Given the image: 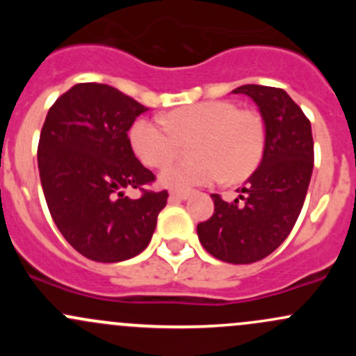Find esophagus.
I'll return each mask as SVG.
<instances>
[{
    "instance_id": "esophagus-1",
    "label": "esophagus",
    "mask_w": 356,
    "mask_h": 356,
    "mask_svg": "<svg viewBox=\"0 0 356 356\" xmlns=\"http://www.w3.org/2000/svg\"><path fill=\"white\" fill-rule=\"evenodd\" d=\"M188 198H189V191H172L170 193L172 201H181V200H188Z\"/></svg>"
}]
</instances>
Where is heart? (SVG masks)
I'll return each instance as SVG.
<instances>
[{"mask_svg":"<svg viewBox=\"0 0 356 356\" xmlns=\"http://www.w3.org/2000/svg\"><path fill=\"white\" fill-rule=\"evenodd\" d=\"M141 118L129 132L136 156L146 167L158 168L174 160L182 143L193 141L195 160L165 167L160 182L167 188L191 189L225 179L250 177L265 152V124L254 110L239 108L225 99L179 106L163 118Z\"/></svg>","mask_w":356,"mask_h":356,"instance_id":"obj_1","label":"heart"}]
</instances>
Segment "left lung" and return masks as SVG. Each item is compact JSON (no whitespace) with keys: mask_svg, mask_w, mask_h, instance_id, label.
I'll return each mask as SVG.
<instances>
[{"mask_svg":"<svg viewBox=\"0 0 356 356\" xmlns=\"http://www.w3.org/2000/svg\"><path fill=\"white\" fill-rule=\"evenodd\" d=\"M257 103L265 124V152L239 198L211 195L213 215L198 224V238L211 257L227 264H253L277 250L303 208L312 170L310 120L281 88L246 84L234 89Z\"/></svg>","mask_w":356,"mask_h":356,"instance_id":"1","label":"left lung"}]
</instances>
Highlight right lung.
I'll use <instances>...</instances> for the list:
<instances>
[{
    "label": "right lung",
    "mask_w": 356,
    "mask_h": 356,
    "mask_svg": "<svg viewBox=\"0 0 356 356\" xmlns=\"http://www.w3.org/2000/svg\"><path fill=\"white\" fill-rule=\"evenodd\" d=\"M148 110L118 89L82 82L46 115L38 145L42 193L72 248L102 264L129 260L152 241L168 193L149 191L155 174L132 152L129 129ZM127 187L139 188L132 200Z\"/></svg>",
    "instance_id": "add662e5"
}]
</instances>
